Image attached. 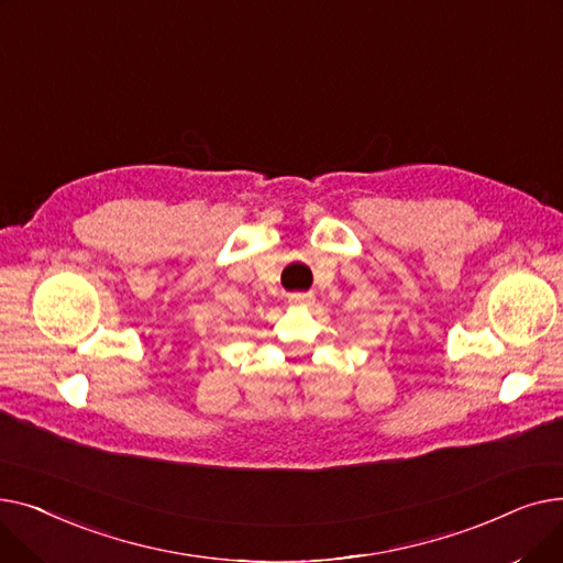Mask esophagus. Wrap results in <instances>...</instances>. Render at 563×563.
I'll use <instances>...</instances> for the list:
<instances>
[{
    "mask_svg": "<svg viewBox=\"0 0 563 563\" xmlns=\"http://www.w3.org/2000/svg\"><path fill=\"white\" fill-rule=\"evenodd\" d=\"M314 301V297L310 291H294L289 294V303L291 306H310Z\"/></svg>",
    "mask_w": 563,
    "mask_h": 563,
    "instance_id": "1",
    "label": "esophagus"
}]
</instances>
